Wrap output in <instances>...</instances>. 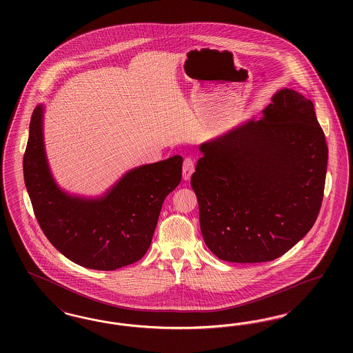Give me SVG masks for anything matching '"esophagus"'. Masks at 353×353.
I'll use <instances>...</instances> for the list:
<instances>
[{
    "label": "esophagus",
    "instance_id": "esophagus-1",
    "mask_svg": "<svg viewBox=\"0 0 353 353\" xmlns=\"http://www.w3.org/2000/svg\"><path fill=\"white\" fill-rule=\"evenodd\" d=\"M193 163L190 161V160H184V163H183V179L184 180H188L189 177H190V174H192V172H193Z\"/></svg>",
    "mask_w": 353,
    "mask_h": 353
}]
</instances>
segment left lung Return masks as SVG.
<instances>
[{"mask_svg":"<svg viewBox=\"0 0 353 353\" xmlns=\"http://www.w3.org/2000/svg\"><path fill=\"white\" fill-rule=\"evenodd\" d=\"M183 157L127 172L99 199L70 196L52 179L43 141V105L32 115L23 179L34 214L52 246L92 270H117L141 259L163 202L180 184Z\"/></svg>","mask_w":353,"mask_h":353,"instance_id":"1","label":"left lung"}]
</instances>
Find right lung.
I'll return each instance as SVG.
<instances>
[{"label":"right lung","instance_id":"obj_1","mask_svg":"<svg viewBox=\"0 0 353 353\" xmlns=\"http://www.w3.org/2000/svg\"><path fill=\"white\" fill-rule=\"evenodd\" d=\"M200 151L190 185L203 241L219 258L274 261L310 232L323 201L328 160L310 99L279 90L261 120L206 141Z\"/></svg>","mask_w":353,"mask_h":353}]
</instances>
